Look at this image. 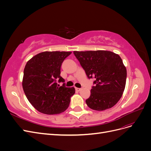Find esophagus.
Wrapping results in <instances>:
<instances>
[{"label":"esophagus","mask_w":151,"mask_h":151,"mask_svg":"<svg viewBox=\"0 0 151 151\" xmlns=\"http://www.w3.org/2000/svg\"><path fill=\"white\" fill-rule=\"evenodd\" d=\"M82 89L81 88H76V90H77V91H80Z\"/></svg>","instance_id":"obj_1"}]
</instances>
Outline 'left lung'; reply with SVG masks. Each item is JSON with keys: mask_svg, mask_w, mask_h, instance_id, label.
Here are the masks:
<instances>
[{"mask_svg": "<svg viewBox=\"0 0 151 151\" xmlns=\"http://www.w3.org/2000/svg\"><path fill=\"white\" fill-rule=\"evenodd\" d=\"M74 55L94 86L86 103L94 110L112 108L120 99L127 79L126 67L118 54L106 50L74 52Z\"/></svg>", "mask_w": 151, "mask_h": 151, "instance_id": "left-lung-1", "label": "left lung"}]
</instances>
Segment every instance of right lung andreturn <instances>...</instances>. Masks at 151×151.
<instances>
[{"label":"right lung","mask_w":151,"mask_h":151,"mask_svg":"<svg viewBox=\"0 0 151 151\" xmlns=\"http://www.w3.org/2000/svg\"><path fill=\"white\" fill-rule=\"evenodd\" d=\"M72 52H44L32 57L26 63L22 88L27 99L40 113L59 114L69 106L74 88H67L60 76L62 63ZM64 83L60 86L56 83Z\"/></svg>","instance_id":"add662e5"}]
</instances>
